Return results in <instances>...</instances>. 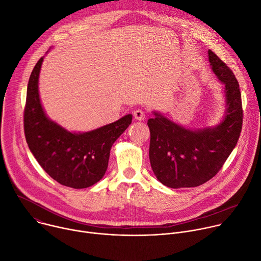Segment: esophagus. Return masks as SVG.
Wrapping results in <instances>:
<instances>
[{"mask_svg":"<svg viewBox=\"0 0 261 261\" xmlns=\"http://www.w3.org/2000/svg\"><path fill=\"white\" fill-rule=\"evenodd\" d=\"M133 116H134L135 120H137V121H142V120H144V118H145V113H144L143 110H141V109H136V110H134Z\"/></svg>","mask_w":261,"mask_h":261,"instance_id":"34e87169","label":"esophagus"}]
</instances>
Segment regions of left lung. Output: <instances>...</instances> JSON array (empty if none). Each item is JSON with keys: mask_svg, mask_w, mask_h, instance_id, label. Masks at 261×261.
I'll return each mask as SVG.
<instances>
[{"mask_svg": "<svg viewBox=\"0 0 261 261\" xmlns=\"http://www.w3.org/2000/svg\"><path fill=\"white\" fill-rule=\"evenodd\" d=\"M208 61L224 85L226 109L219 125L190 130L157 111L147 121L151 166L158 180L169 188L197 187L214 177L236 147L242 131V97L234 74L212 50Z\"/></svg>", "mask_w": 261, "mask_h": 261, "instance_id": "1", "label": "left lung"}]
</instances>
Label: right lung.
Listing matches in <instances>:
<instances>
[{
    "label": "right lung",
    "mask_w": 261,
    "mask_h": 261,
    "mask_svg": "<svg viewBox=\"0 0 261 261\" xmlns=\"http://www.w3.org/2000/svg\"><path fill=\"white\" fill-rule=\"evenodd\" d=\"M42 62L43 58L37 62L28 84L23 115L27 143L55 180L74 189L91 187L105 174L110 148L131 124L132 115L89 132L67 131L49 120L42 107L38 90Z\"/></svg>",
    "instance_id": "1"
}]
</instances>
